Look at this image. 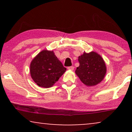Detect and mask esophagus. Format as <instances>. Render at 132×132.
Returning <instances> with one entry per match:
<instances>
[{"label":"esophagus","instance_id":"34e87169","mask_svg":"<svg viewBox=\"0 0 132 132\" xmlns=\"http://www.w3.org/2000/svg\"><path fill=\"white\" fill-rule=\"evenodd\" d=\"M67 68H68V70H74V67L70 66V67H68Z\"/></svg>","mask_w":132,"mask_h":132}]
</instances>
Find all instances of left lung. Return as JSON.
Wrapping results in <instances>:
<instances>
[{
    "mask_svg": "<svg viewBox=\"0 0 132 132\" xmlns=\"http://www.w3.org/2000/svg\"><path fill=\"white\" fill-rule=\"evenodd\" d=\"M79 66L75 73L83 84L95 86L103 80L106 73L105 62L102 56L95 52H84L79 56Z\"/></svg>",
    "mask_w": 132,
    "mask_h": 132,
    "instance_id": "left-lung-1",
    "label": "left lung"
}]
</instances>
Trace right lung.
<instances>
[{
    "mask_svg": "<svg viewBox=\"0 0 132 132\" xmlns=\"http://www.w3.org/2000/svg\"><path fill=\"white\" fill-rule=\"evenodd\" d=\"M53 51L43 50L33 59L30 73L33 80L40 87H52L66 71Z\"/></svg>",
    "mask_w": 132,
    "mask_h": 132,
    "instance_id": "add662e5",
    "label": "right lung"
}]
</instances>
